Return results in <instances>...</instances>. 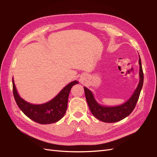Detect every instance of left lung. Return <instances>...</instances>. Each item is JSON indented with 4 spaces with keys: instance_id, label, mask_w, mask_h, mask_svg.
<instances>
[{
    "instance_id": "8db88e82",
    "label": "left lung",
    "mask_w": 157,
    "mask_h": 157,
    "mask_svg": "<svg viewBox=\"0 0 157 157\" xmlns=\"http://www.w3.org/2000/svg\"><path fill=\"white\" fill-rule=\"evenodd\" d=\"M140 64V82L137 88L134 93L128 101L124 104L117 106L113 107H106L98 104L97 102L93 96L92 93L90 90L84 87V92L86 101H87L89 109L90 110L92 115L100 121L106 123H114L121 121L123 119L125 118L134 109L137 103L140 92L144 82V73L142 67V63L140 57L139 59Z\"/></svg>"
}]
</instances>
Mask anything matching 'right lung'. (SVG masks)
Here are the masks:
<instances>
[{"label": "right lung", "instance_id": "add662e5", "mask_svg": "<svg viewBox=\"0 0 157 157\" xmlns=\"http://www.w3.org/2000/svg\"><path fill=\"white\" fill-rule=\"evenodd\" d=\"M78 83V81L69 83L51 101L42 105H32L23 100L17 92L13 79V92L17 105L26 116L40 124H50L59 121L64 116L67 108L70 90L72 86Z\"/></svg>", "mask_w": 157, "mask_h": 157}]
</instances>
